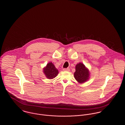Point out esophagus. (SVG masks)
<instances>
[{
    "label": "esophagus",
    "mask_w": 125,
    "mask_h": 125,
    "mask_svg": "<svg viewBox=\"0 0 125 125\" xmlns=\"http://www.w3.org/2000/svg\"><path fill=\"white\" fill-rule=\"evenodd\" d=\"M63 70V71H70V69L68 68H64Z\"/></svg>",
    "instance_id": "34e87169"
}]
</instances>
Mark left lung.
I'll use <instances>...</instances> for the list:
<instances>
[{"instance_id": "1", "label": "left lung", "mask_w": 125, "mask_h": 125, "mask_svg": "<svg viewBox=\"0 0 125 125\" xmlns=\"http://www.w3.org/2000/svg\"><path fill=\"white\" fill-rule=\"evenodd\" d=\"M74 77L78 83H85L89 79V69L86 67L83 63H79L75 66V72L74 73Z\"/></svg>"}]
</instances>
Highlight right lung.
<instances>
[{
	"instance_id": "right-lung-1",
	"label": "right lung",
	"mask_w": 125,
	"mask_h": 125,
	"mask_svg": "<svg viewBox=\"0 0 125 125\" xmlns=\"http://www.w3.org/2000/svg\"><path fill=\"white\" fill-rule=\"evenodd\" d=\"M43 72L45 76L49 79H52L56 77L59 73L58 69L52 62L48 63L46 66L43 68Z\"/></svg>"
}]
</instances>
